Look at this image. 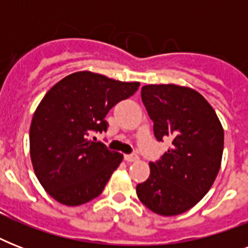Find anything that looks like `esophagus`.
I'll use <instances>...</instances> for the list:
<instances>
[{
  "label": "esophagus",
  "instance_id": "34e87169",
  "mask_svg": "<svg viewBox=\"0 0 248 248\" xmlns=\"http://www.w3.org/2000/svg\"><path fill=\"white\" fill-rule=\"evenodd\" d=\"M124 158L126 162H135V161H138L139 159V157H138V155H124Z\"/></svg>",
  "mask_w": 248,
  "mask_h": 248
}]
</instances>
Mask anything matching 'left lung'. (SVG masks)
I'll return each mask as SVG.
<instances>
[{"instance_id": "left-lung-1", "label": "left lung", "mask_w": 248, "mask_h": 248, "mask_svg": "<svg viewBox=\"0 0 248 248\" xmlns=\"http://www.w3.org/2000/svg\"><path fill=\"white\" fill-rule=\"evenodd\" d=\"M141 100L155 122V139L171 140V148L151 175L138 184L136 194L151 211L175 216L200 202L219 173L224 130L208 101L185 86L147 85Z\"/></svg>"}]
</instances>
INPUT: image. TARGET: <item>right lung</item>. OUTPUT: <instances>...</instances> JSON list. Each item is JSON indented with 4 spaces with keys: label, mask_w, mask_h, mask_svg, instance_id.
<instances>
[{
    "label": "right lung",
    "mask_w": 248,
    "mask_h": 248,
    "mask_svg": "<svg viewBox=\"0 0 248 248\" xmlns=\"http://www.w3.org/2000/svg\"><path fill=\"white\" fill-rule=\"evenodd\" d=\"M139 86L76 72L41 100L29 130L31 159L41 185L59 203L79 206L100 196L124 155L93 141L90 135L105 131L109 110Z\"/></svg>",
    "instance_id": "add662e5"
}]
</instances>
